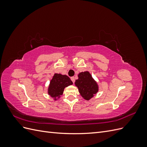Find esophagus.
Listing matches in <instances>:
<instances>
[{
	"instance_id": "34e87169",
	"label": "esophagus",
	"mask_w": 147,
	"mask_h": 147,
	"mask_svg": "<svg viewBox=\"0 0 147 147\" xmlns=\"http://www.w3.org/2000/svg\"><path fill=\"white\" fill-rule=\"evenodd\" d=\"M71 80H72V82L74 83V82H75V77H71Z\"/></svg>"
}]
</instances>
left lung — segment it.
<instances>
[{"label":"left lung","mask_w":147,"mask_h":147,"mask_svg":"<svg viewBox=\"0 0 147 147\" xmlns=\"http://www.w3.org/2000/svg\"><path fill=\"white\" fill-rule=\"evenodd\" d=\"M78 77V80H76L75 82V86L78 88L80 94L83 99L89 100L98 92L97 83L88 71L80 72Z\"/></svg>","instance_id":"1"}]
</instances>
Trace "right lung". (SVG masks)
<instances>
[{
	"label": "right lung",
	"instance_id": "obj_1",
	"mask_svg": "<svg viewBox=\"0 0 147 147\" xmlns=\"http://www.w3.org/2000/svg\"><path fill=\"white\" fill-rule=\"evenodd\" d=\"M72 84V82L67 75L55 74L48 89V94L56 100L63 95L64 88Z\"/></svg>",
	"mask_w": 147,
	"mask_h": 147
}]
</instances>
